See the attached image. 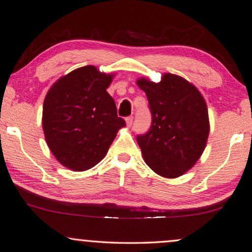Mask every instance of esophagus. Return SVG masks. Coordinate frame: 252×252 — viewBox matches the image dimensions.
<instances>
[{"label": "esophagus", "instance_id": "34e87169", "mask_svg": "<svg viewBox=\"0 0 252 252\" xmlns=\"http://www.w3.org/2000/svg\"><path fill=\"white\" fill-rule=\"evenodd\" d=\"M133 116H129V117H127L125 121H126V125H127V127H130L131 125H133Z\"/></svg>", "mask_w": 252, "mask_h": 252}]
</instances>
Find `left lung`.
<instances>
[{
  "label": "left lung",
  "instance_id": "obj_1",
  "mask_svg": "<svg viewBox=\"0 0 252 252\" xmlns=\"http://www.w3.org/2000/svg\"><path fill=\"white\" fill-rule=\"evenodd\" d=\"M136 84L145 92L152 113L150 130L137 136L144 160L163 177L183 175L207 146V102L194 85L173 73H164L159 82L139 78Z\"/></svg>",
  "mask_w": 252,
  "mask_h": 252
}]
</instances>
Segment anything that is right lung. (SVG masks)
I'll use <instances>...</instances> for the list:
<instances>
[{
	"mask_svg": "<svg viewBox=\"0 0 252 252\" xmlns=\"http://www.w3.org/2000/svg\"><path fill=\"white\" fill-rule=\"evenodd\" d=\"M114 76L85 65L59 78L44 98L45 142L58 162L69 170L82 172L97 165L126 125L106 90Z\"/></svg>",
	"mask_w": 252,
	"mask_h": 252,
	"instance_id": "1",
	"label": "right lung"
}]
</instances>
